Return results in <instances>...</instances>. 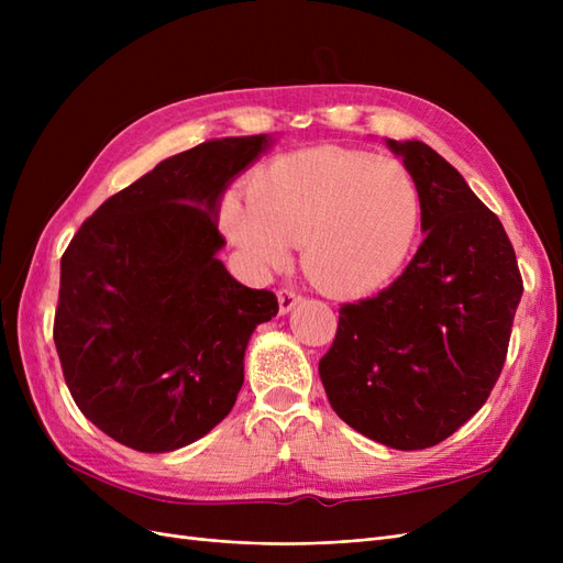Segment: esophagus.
<instances>
[{"mask_svg": "<svg viewBox=\"0 0 563 563\" xmlns=\"http://www.w3.org/2000/svg\"><path fill=\"white\" fill-rule=\"evenodd\" d=\"M277 298H279V314L291 312L296 305L300 302V296L294 291V288H282Z\"/></svg>", "mask_w": 563, "mask_h": 563, "instance_id": "obj_1", "label": "esophagus"}]
</instances>
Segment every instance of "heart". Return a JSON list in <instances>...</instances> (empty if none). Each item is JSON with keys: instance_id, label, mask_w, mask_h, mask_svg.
Instances as JSON below:
<instances>
[{"instance_id": "heart-1", "label": "heart", "mask_w": 563, "mask_h": 563, "mask_svg": "<svg viewBox=\"0 0 563 563\" xmlns=\"http://www.w3.org/2000/svg\"><path fill=\"white\" fill-rule=\"evenodd\" d=\"M228 203L225 228L261 269L300 265L323 294L364 296L397 275L420 228L418 180L401 159L347 147H312L269 162Z\"/></svg>"}]
</instances>
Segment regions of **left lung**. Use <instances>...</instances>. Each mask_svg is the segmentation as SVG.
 Wrapping results in <instances>:
<instances>
[{"mask_svg": "<svg viewBox=\"0 0 563 563\" xmlns=\"http://www.w3.org/2000/svg\"><path fill=\"white\" fill-rule=\"evenodd\" d=\"M418 180L424 240L378 296L340 308L319 376L333 411L378 444L418 451L451 437L500 378L523 294L498 216L420 141H389Z\"/></svg>", "mask_w": 563, "mask_h": 563, "instance_id": "8db88e82", "label": "left lung"}]
</instances>
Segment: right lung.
<instances>
[{
	"label": "right lung",
	"mask_w": 563,
	"mask_h": 563,
	"mask_svg": "<svg viewBox=\"0 0 563 563\" xmlns=\"http://www.w3.org/2000/svg\"><path fill=\"white\" fill-rule=\"evenodd\" d=\"M269 143L207 141L159 162L65 249L54 321L63 376L79 411L119 444L176 451L232 411L249 338L279 305L218 261V209Z\"/></svg>",
	"instance_id": "add662e5"
}]
</instances>
